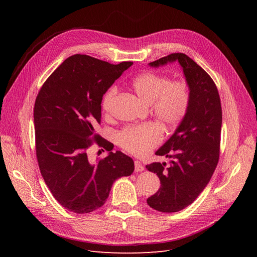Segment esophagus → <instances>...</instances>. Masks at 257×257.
Here are the masks:
<instances>
[{
	"label": "esophagus",
	"mask_w": 257,
	"mask_h": 257,
	"mask_svg": "<svg viewBox=\"0 0 257 257\" xmlns=\"http://www.w3.org/2000/svg\"><path fill=\"white\" fill-rule=\"evenodd\" d=\"M134 170H136V172L144 171V166H143V164L141 163V161H139V160L134 161Z\"/></svg>",
	"instance_id": "34e87169"
}]
</instances>
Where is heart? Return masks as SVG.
I'll return each instance as SVG.
<instances>
[{
  "instance_id": "heart-1",
  "label": "heart",
  "mask_w": 257,
  "mask_h": 257,
  "mask_svg": "<svg viewBox=\"0 0 257 257\" xmlns=\"http://www.w3.org/2000/svg\"><path fill=\"white\" fill-rule=\"evenodd\" d=\"M133 91L145 103H153L155 116L167 127L177 126L186 114L191 93L184 80H173L163 75L146 72L134 78L131 82ZM117 93L111 87L103 98L102 107L109 112ZM163 139V131L154 123L130 126L117 134L118 145L134 155H145L157 146Z\"/></svg>"
}]
</instances>
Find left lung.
I'll return each instance as SVG.
<instances>
[{
	"instance_id": "8db88e82",
	"label": "left lung",
	"mask_w": 257,
	"mask_h": 257,
	"mask_svg": "<svg viewBox=\"0 0 257 257\" xmlns=\"http://www.w3.org/2000/svg\"><path fill=\"white\" fill-rule=\"evenodd\" d=\"M178 62L191 99L185 116L172 137L155 152L172 158L146 166L160 180V188L147 203L160 212H176L191 205L209 182L219 161L222 107L218 88L210 76L183 53L150 62L152 67Z\"/></svg>"
}]
</instances>
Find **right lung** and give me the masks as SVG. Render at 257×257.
Here are the masks:
<instances>
[{
  "mask_svg": "<svg viewBox=\"0 0 257 257\" xmlns=\"http://www.w3.org/2000/svg\"><path fill=\"white\" fill-rule=\"evenodd\" d=\"M133 64H110L76 54L65 59L40 88L34 105L36 157L49 190L75 213L100 208L113 182L134 171L131 157L111 152V143L96 133L103 96ZM92 141L111 152L101 161L87 155Z\"/></svg>",
  "mask_w": 257,
  "mask_h": 257,
  "instance_id": "add662e5",
  "label": "right lung"
}]
</instances>
